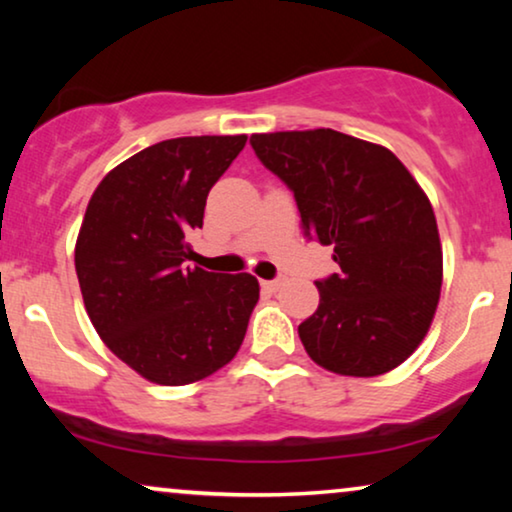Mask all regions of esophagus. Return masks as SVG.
I'll return each instance as SVG.
<instances>
[{"label": "esophagus", "mask_w": 512, "mask_h": 512, "mask_svg": "<svg viewBox=\"0 0 512 512\" xmlns=\"http://www.w3.org/2000/svg\"><path fill=\"white\" fill-rule=\"evenodd\" d=\"M282 284H284L282 277H279V279H265V282H261V286H263L265 291H277Z\"/></svg>", "instance_id": "obj_1"}]
</instances>
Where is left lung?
I'll list each match as a JSON object with an SVG mask.
<instances>
[{"mask_svg": "<svg viewBox=\"0 0 512 512\" xmlns=\"http://www.w3.org/2000/svg\"><path fill=\"white\" fill-rule=\"evenodd\" d=\"M251 146L293 191L305 235L340 265L314 282L319 307L298 326L305 352L338 375L401 366L429 333L443 284L422 186L389 149L331 128L251 135Z\"/></svg>", "mask_w": 512, "mask_h": 512, "instance_id": "obj_1", "label": "left lung"}]
</instances>
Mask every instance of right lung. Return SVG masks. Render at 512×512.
<instances>
[{
  "label": "right lung",
  "mask_w": 512,
  "mask_h": 512,
  "mask_svg": "<svg viewBox=\"0 0 512 512\" xmlns=\"http://www.w3.org/2000/svg\"><path fill=\"white\" fill-rule=\"evenodd\" d=\"M247 135L165 139L95 188L76 237L83 305L97 335L144 380L181 387L226 366L258 303V279L184 268L212 188Z\"/></svg>",
  "instance_id": "right-lung-1"
}]
</instances>
